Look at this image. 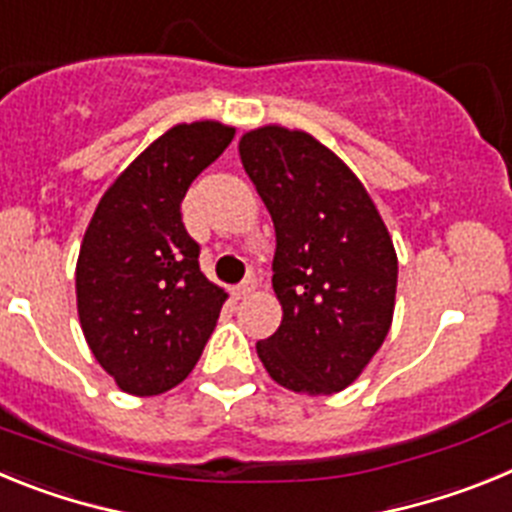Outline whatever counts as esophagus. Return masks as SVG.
Returning a JSON list of instances; mask_svg holds the SVG:
<instances>
[{
	"label": "esophagus",
	"mask_w": 512,
	"mask_h": 512,
	"mask_svg": "<svg viewBox=\"0 0 512 512\" xmlns=\"http://www.w3.org/2000/svg\"><path fill=\"white\" fill-rule=\"evenodd\" d=\"M256 287H259V284H256V279L248 277V279H243V282L233 289V295L238 297V300H243V297L253 295V292H256Z\"/></svg>",
	"instance_id": "esophagus-1"
}]
</instances>
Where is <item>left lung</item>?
Listing matches in <instances>:
<instances>
[{
    "label": "left lung",
    "instance_id": "1",
    "mask_svg": "<svg viewBox=\"0 0 512 512\" xmlns=\"http://www.w3.org/2000/svg\"><path fill=\"white\" fill-rule=\"evenodd\" d=\"M238 153L277 233L271 284L282 325L256 343L261 364L300 395L346 390L390 333V230L359 176L305 130H248Z\"/></svg>",
    "mask_w": 512,
    "mask_h": 512
}]
</instances>
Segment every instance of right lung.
Returning a JSON list of instances; mask_svg holds the SVG:
<instances>
[{"label": "right lung", "mask_w": 512, "mask_h": 512, "mask_svg": "<svg viewBox=\"0 0 512 512\" xmlns=\"http://www.w3.org/2000/svg\"><path fill=\"white\" fill-rule=\"evenodd\" d=\"M233 135L217 120L179 122L117 176L89 220L76 310L94 359L128 395L184 382L228 300L200 271L182 200Z\"/></svg>", "instance_id": "right-lung-1"}]
</instances>
